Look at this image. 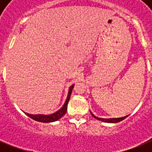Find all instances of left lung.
<instances>
[{
	"mask_svg": "<svg viewBox=\"0 0 152 152\" xmlns=\"http://www.w3.org/2000/svg\"><path fill=\"white\" fill-rule=\"evenodd\" d=\"M91 115L94 117L95 118H96L97 120H99L101 121H103V122H107V123H117V122H119V121H121L124 120V119H125V118H127V116H125V117H122V118H98V117H96L95 115H94L91 112Z\"/></svg>",
	"mask_w": 152,
	"mask_h": 152,
	"instance_id": "left-lung-1",
	"label": "left lung"
}]
</instances>
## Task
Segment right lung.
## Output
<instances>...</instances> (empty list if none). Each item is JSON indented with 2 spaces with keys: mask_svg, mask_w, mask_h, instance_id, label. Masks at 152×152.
I'll list each match as a JSON object with an SVG mask.
<instances>
[{
  "mask_svg": "<svg viewBox=\"0 0 152 152\" xmlns=\"http://www.w3.org/2000/svg\"><path fill=\"white\" fill-rule=\"evenodd\" d=\"M74 87L73 85H72L69 89V92H68V95H67V99L64 102V105L62 106L61 108L56 111L55 113H51V114H31V113H25L27 116H28L29 118H32L33 120L39 121V122H43V123H50V122H53L59 120L60 118H61L65 114L67 111V106L69 103V101L70 99V96H71L72 91Z\"/></svg>",
  "mask_w": 152,
  "mask_h": 152,
  "instance_id": "add662e5",
  "label": "right lung"
}]
</instances>
